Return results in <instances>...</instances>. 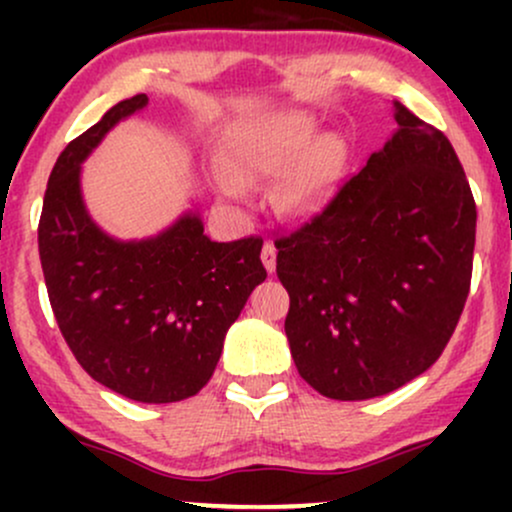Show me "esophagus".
<instances>
[{"instance_id": "obj_1", "label": "esophagus", "mask_w": 512, "mask_h": 512, "mask_svg": "<svg viewBox=\"0 0 512 512\" xmlns=\"http://www.w3.org/2000/svg\"><path fill=\"white\" fill-rule=\"evenodd\" d=\"M262 262H264V267H267V272L274 274V269H276V248H274L272 240H267V243L262 245Z\"/></svg>"}]
</instances>
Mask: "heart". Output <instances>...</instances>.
<instances>
[{"instance_id": "obj_1", "label": "heart", "mask_w": 512, "mask_h": 512, "mask_svg": "<svg viewBox=\"0 0 512 512\" xmlns=\"http://www.w3.org/2000/svg\"><path fill=\"white\" fill-rule=\"evenodd\" d=\"M344 161V146L325 134L315 139V122L286 113L260 117L236 127L226 161V190L236 192L245 182L281 178V207L293 216H308L322 207Z\"/></svg>"}]
</instances>
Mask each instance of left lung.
I'll return each mask as SVG.
<instances>
[{"mask_svg": "<svg viewBox=\"0 0 512 512\" xmlns=\"http://www.w3.org/2000/svg\"><path fill=\"white\" fill-rule=\"evenodd\" d=\"M397 132L327 207L274 240L298 373L330 399L407 385L448 346L472 281L477 204L443 132L395 103Z\"/></svg>", "mask_w": 512, "mask_h": 512, "instance_id": "1", "label": "left lung"}]
</instances>
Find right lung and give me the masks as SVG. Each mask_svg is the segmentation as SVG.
<instances>
[{
    "label": "right lung",
    "instance_id": "right-lung-1",
    "mask_svg": "<svg viewBox=\"0 0 512 512\" xmlns=\"http://www.w3.org/2000/svg\"><path fill=\"white\" fill-rule=\"evenodd\" d=\"M146 103V93L120 101L67 144L45 190L38 250L52 313L81 368L117 395L168 404L209 383L228 327L267 269L262 238L214 243L192 211L161 236L129 243L91 221L81 161Z\"/></svg>",
    "mask_w": 512,
    "mask_h": 512
}]
</instances>
